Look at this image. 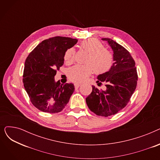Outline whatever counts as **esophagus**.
Masks as SVG:
<instances>
[{"label": "esophagus", "instance_id": "1", "mask_svg": "<svg viewBox=\"0 0 160 160\" xmlns=\"http://www.w3.org/2000/svg\"><path fill=\"white\" fill-rule=\"evenodd\" d=\"M74 88H76V89H77V88H78L80 86H81V84L80 83H74Z\"/></svg>", "mask_w": 160, "mask_h": 160}]
</instances>
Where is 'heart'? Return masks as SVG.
<instances>
[{
	"instance_id": "b5f03b06",
	"label": "heart",
	"mask_w": 160,
	"mask_h": 160,
	"mask_svg": "<svg viewBox=\"0 0 160 160\" xmlns=\"http://www.w3.org/2000/svg\"><path fill=\"white\" fill-rule=\"evenodd\" d=\"M81 47L89 52L86 65H77L68 71V77L74 82L82 83L88 79L95 71L102 74L110 71L113 65L114 58L112 53L104 48V45L97 39H88L80 43ZM75 50L73 48L67 50L64 60L67 64L74 62Z\"/></svg>"
}]
</instances>
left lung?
Listing matches in <instances>:
<instances>
[{
    "instance_id": "8db88e82",
    "label": "left lung",
    "mask_w": 160,
    "mask_h": 160,
    "mask_svg": "<svg viewBox=\"0 0 160 160\" xmlns=\"http://www.w3.org/2000/svg\"><path fill=\"white\" fill-rule=\"evenodd\" d=\"M113 50L114 63L112 69L97 77L98 86L106 83V89L92 86V92L86 98L89 110L97 115L108 117L118 113L127 105L136 90L138 73L136 63L124 47L110 38H102Z\"/></svg>"
}]
</instances>
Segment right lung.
Instances as JSON below:
<instances>
[{
    "mask_svg": "<svg viewBox=\"0 0 160 160\" xmlns=\"http://www.w3.org/2000/svg\"><path fill=\"white\" fill-rule=\"evenodd\" d=\"M77 39L56 36L40 43L29 54L24 63V87L32 104L41 112H60L74 91L72 83L55 82L56 71L63 65L67 49Z\"/></svg>",
    "mask_w": 160,
    "mask_h": 160,
    "instance_id": "1",
    "label": "right lung"
}]
</instances>
